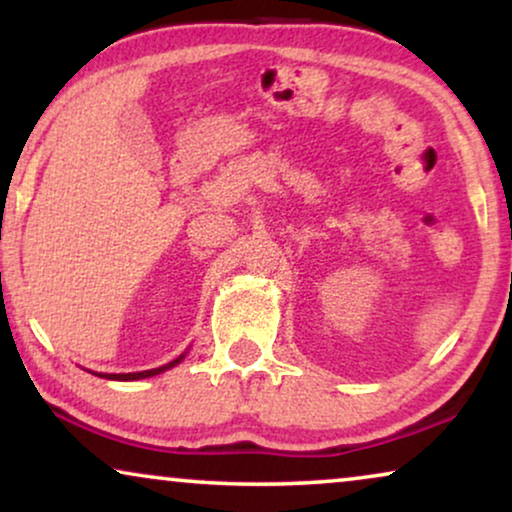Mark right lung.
Returning a JSON list of instances; mask_svg holds the SVG:
<instances>
[{
	"instance_id": "add662e5",
	"label": "right lung",
	"mask_w": 512,
	"mask_h": 512,
	"mask_svg": "<svg viewBox=\"0 0 512 512\" xmlns=\"http://www.w3.org/2000/svg\"><path fill=\"white\" fill-rule=\"evenodd\" d=\"M184 359V354L179 356V359H174V361H170V363H165V366H160V368H153V370H142V373H114V375H104V373H100V377H107V380H144V377H153V375H160V373H165V370H170V368H174L177 366V363ZM93 375H97V373H93Z\"/></svg>"
}]
</instances>
